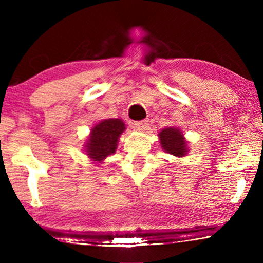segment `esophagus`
I'll return each instance as SVG.
<instances>
[{
	"instance_id": "obj_1",
	"label": "esophagus",
	"mask_w": 263,
	"mask_h": 263,
	"mask_svg": "<svg viewBox=\"0 0 263 263\" xmlns=\"http://www.w3.org/2000/svg\"><path fill=\"white\" fill-rule=\"evenodd\" d=\"M134 125L137 126L139 130H146L147 126H149V120L144 119V120H140V122H135Z\"/></svg>"
}]
</instances>
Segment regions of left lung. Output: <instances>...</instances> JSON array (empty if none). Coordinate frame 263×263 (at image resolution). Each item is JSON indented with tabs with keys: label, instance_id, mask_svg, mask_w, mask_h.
Returning <instances> with one entry per match:
<instances>
[{
	"label": "left lung",
	"instance_id": "obj_1",
	"mask_svg": "<svg viewBox=\"0 0 263 263\" xmlns=\"http://www.w3.org/2000/svg\"><path fill=\"white\" fill-rule=\"evenodd\" d=\"M159 140L163 151L176 157L186 156L190 151L184 134L178 128L168 126L159 132Z\"/></svg>",
	"mask_w": 263,
	"mask_h": 263
}]
</instances>
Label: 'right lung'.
<instances>
[{"label":"right lung","mask_w":263,"mask_h":263,"mask_svg":"<svg viewBox=\"0 0 263 263\" xmlns=\"http://www.w3.org/2000/svg\"><path fill=\"white\" fill-rule=\"evenodd\" d=\"M125 132V124L119 118L103 119L89 132L85 141V153L91 161L102 163L108 156L113 155L118 146L119 138Z\"/></svg>","instance_id":"right-lung-1"}]
</instances>
